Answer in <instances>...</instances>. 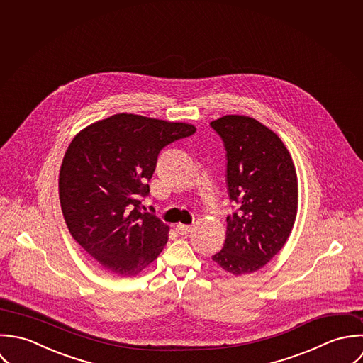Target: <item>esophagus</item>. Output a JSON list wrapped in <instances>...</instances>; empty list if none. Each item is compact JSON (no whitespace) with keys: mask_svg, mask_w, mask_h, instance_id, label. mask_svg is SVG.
I'll return each instance as SVG.
<instances>
[{"mask_svg":"<svg viewBox=\"0 0 363 363\" xmlns=\"http://www.w3.org/2000/svg\"><path fill=\"white\" fill-rule=\"evenodd\" d=\"M175 228H177V231H178L179 234H182V235L189 234V233L192 231V225H186V224H178Z\"/></svg>","mask_w":363,"mask_h":363,"instance_id":"1","label":"esophagus"}]
</instances>
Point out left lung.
<instances>
[{
    "label": "left lung",
    "instance_id": "1",
    "mask_svg": "<svg viewBox=\"0 0 363 363\" xmlns=\"http://www.w3.org/2000/svg\"><path fill=\"white\" fill-rule=\"evenodd\" d=\"M211 126L224 143L227 191L235 206L212 259L227 274H252L289 238L298 201L296 168L278 135L250 116L225 115Z\"/></svg>",
    "mask_w": 363,
    "mask_h": 363
}]
</instances>
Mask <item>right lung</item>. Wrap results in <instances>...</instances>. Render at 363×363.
Masks as SVG:
<instances>
[{
	"instance_id": "obj_1",
	"label": "right lung",
	"mask_w": 363,
	"mask_h": 363,
	"mask_svg": "<svg viewBox=\"0 0 363 363\" xmlns=\"http://www.w3.org/2000/svg\"><path fill=\"white\" fill-rule=\"evenodd\" d=\"M196 128L118 113L82 129L59 175L62 212L74 240L106 271L136 277L162 251L169 227L142 212L165 145Z\"/></svg>"
}]
</instances>
